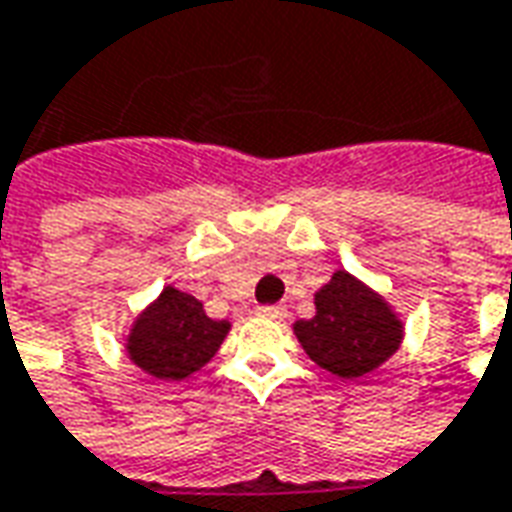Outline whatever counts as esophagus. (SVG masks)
<instances>
[{
  "mask_svg": "<svg viewBox=\"0 0 512 512\" xmlns=\"http://www.w3.org/2000/svg\"><path fill=\"white\" fill-rule=\"evenodd\" d=\"M257 314L260 317H269V320H280V317H286V309H280V306H260Z\"/></svg>",
  "mask_w": 512,
  "mask_h": 512,
  "instance_id": "obj_1",
  "label": "esophagus"
}]
</instances>
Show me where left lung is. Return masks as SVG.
Wrapping results in <instances>:
<instances>
[{"mask_svg": "<svg viewBox=\"0 0 512 512\" xmlns=\"http://www.w3.org/2000/svg\"><path fill=\"white\" fill-rule=\"evenodd\" d=\"M314 306L317 314L311 320H297L294 334L320 368L343 379H357L397 354L402 323L377 291L357 277L334 272L314 294Z\"/></svg>", "mask_w": 512, "mask_h": 512, "instance_id": "1", "label": "left lung"}]
</instances>
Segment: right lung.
Here are the masks:
<instances>
[{"mask_svg": "<svg viewBox=\"0 0 512 512\" xmlns=\"http://www.w3.org/2000/svg\"><path fill=\"white\" fill-rule=\"evenodd\" d=\"M229 334L226 320L206 317L201 300L167 286L135 320L127 337L130 360L155 379H184L203 368Z\"/></svg>", "mask_w": 512, "mask_h": 512, "instance_id": "right-lung-1", "label": "right lung"}]
</instances>
